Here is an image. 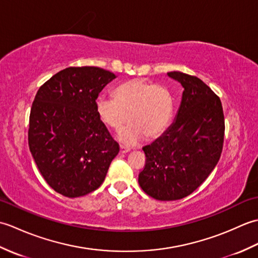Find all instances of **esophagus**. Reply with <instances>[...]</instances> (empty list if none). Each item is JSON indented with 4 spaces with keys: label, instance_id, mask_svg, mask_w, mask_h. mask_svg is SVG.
Returning a JSON list of instances; mask_svg holds the SVG:
<instances>
[{
    "label": "esophagus",
    "instance_id": "34e87169",
    "mask_svg": "<svg viewBox=\"0 0 258 258\" xmlns=\"http://www.w3.org/2000/svg\"><path fill=\"white\" fill-rule=\"evenodd\" d=\"M119 149H120V153H122V154H125V153H128L131 151L130 147L125 146V145H120Z\"/></svg>",
    "mask_w": 258,
    "mask_h": 258
}]
</instances>
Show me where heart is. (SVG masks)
Returning <instances> with one entry per match:
<instances>
[{"mask_svg":"<svg viewBox=\"0 0 258 258\" xmlns=\"http://www.w3.org/2000/svg\"><path fill=\"white\" fill-rule=\"evenodd\" d=\"M173 97L166 87L141 80H130L114 91V98L97 97L98 118L107 127L119 131L118 140L125 145H138L150 135L157 139L166 132L173 117Z\"/></svg>","mask_w":258,"mask_h":258,"instance_id":"1","label":"heart"}]
</instances>
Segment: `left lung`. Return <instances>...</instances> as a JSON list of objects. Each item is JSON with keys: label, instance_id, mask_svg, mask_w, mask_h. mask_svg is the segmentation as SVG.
I'll return each instance as SVG.
<instances>
[{"label": "left lung", "instance_id": "left-lung-1", "mask_svg": "<svg viewBox=\"0 0 258 258\" xmlns=\"http://www.w3.org/2000/svg\"><path fill=\"white\" fill-rule=\"evenodd\" d=\"M167 76L182 85V101L166 132L143 147L139 175L142 189L158 201L183 199L204 182L220 161L225 132L220 97L204 82L178 71Z\"/></svg>", "mask_w": 258, "mask_h": 258}]
</instances>
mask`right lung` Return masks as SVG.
I'll use <instances>...</instances> for the list:
<instances>
[{"label":"right lung","mask_w":258,"mask_h":258,"mask_svg":"<svg viewBox=\"0 0 258 258\" xmlns=\"http://www.w3.org/2000/svg\"><path fill=\"white\" fill-rule=\"evenodd\" d=\"M115 79L100 68H68L36 93L30 151L42 176L59 194L73 199L97 189L118 154V144L95 109L98 94Z\"/></svg>","instance_id":"right-lung-1"}]
</instances>
